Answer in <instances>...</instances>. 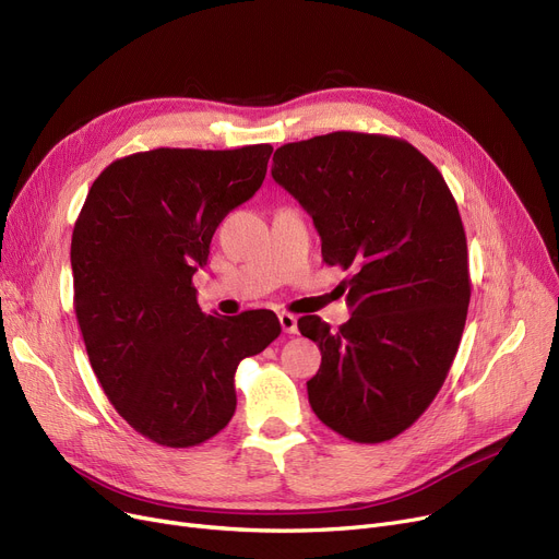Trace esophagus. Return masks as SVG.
I'll use <instances>...</instances> for the list:
<instances>
[{
    "label": "esophagus",
    "instance_id": "obj_1",
    "mask_svg": "<svg viewBox=\"0 0 559 559\" xmlns=\"http://www.w3.org/2000/svg\"><path fill=\"white\" fill-rule=\"evenodd\" d=\"M278 321H281V329H283V333H287V335H297V333H299L297 317H295V314L281 312V314H278Z\"/></svg>",
    "mask_w": 559,
    "mask_h": 559
}]
</instances>
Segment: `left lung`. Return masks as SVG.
<instances>
[{"label":"left lung","mask_w":559,"mask_h":559,"mask_svg":"<svg viewBox=\"0 0 559 559\" xmlns=\"http://www.w3.org/2000/svg\"><path fill=\"white\" fill-rule=\"evenodd\" d=\"M272 176L312 217L326 264L356 270L340 331L299 319L321 350L308 401L342 437L385 442L424 415L457 354L472 297L457 203L413 144L373 133L283 144Z\"/></svg>","instance_id":"obj_1"}]
</instances>
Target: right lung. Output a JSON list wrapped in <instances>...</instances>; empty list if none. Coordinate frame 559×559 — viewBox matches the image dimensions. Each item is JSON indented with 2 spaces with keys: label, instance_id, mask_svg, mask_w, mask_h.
<instances>
[{
  "label": "right lung",
  "instance_id": "1",
  "mask_svg": "<svg viewBox=\"0 0 559 559\" xmlns=\"http://www.w3.org/2000/svg\"><path fill=\"white\" fill-rule=\"evenodd\" d=\"M272 144L152 150L110 163L72 233L74 310L104 394L169 449L215 437L235 413V369L278 335L272 310L203 314L192 276L219 222L264 181Z\"/></svg>",
  "mask_w": 559,
  "mask_h": 559
}]
</instances>
